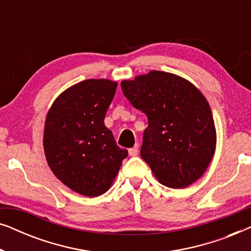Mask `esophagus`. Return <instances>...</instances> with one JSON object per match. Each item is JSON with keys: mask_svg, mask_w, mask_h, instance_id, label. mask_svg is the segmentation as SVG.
<instances>
[{"mask_svg": "<svg viewBox=\"0 0 251 251\" xmlns=\"http://www.w3.org/2000/svg\"><path fill=\"white\" fill-rule=\"evenodd\" d=\"M138 154V145H135L131 149H129V155L130 156H136Z\"/></svg>", "mask_w": 251, "mask_h": 251, "instance_id": "esophagus-1", "label": "esophagus"}]
</instances>
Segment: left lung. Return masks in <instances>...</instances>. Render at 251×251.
<instances>
[{"mask_svg":"<svg viewBox=\"0 0 251 251\" xmlns=\"http://www.w3.org/2000/svg\"><path fill=\"white\" fill-rule=\"evenodd\" d=\"M121 88L149 120L140 156L156 179L171 188L198 180L216 150L212 113L201 91L185 78L160 71L122 81Z\"/></svg>","mask_w":251,"mask_h":251,"instance_id":"8db88e82","label":"left lung"}]
</instances>
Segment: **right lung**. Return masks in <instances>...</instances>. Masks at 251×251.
Segmentation results:
<instances>
[{
    "instance_id": "obj_1",
    "label": "right lung",
    "mask_w": 251,
    "mask_h": 251,
    "mask_svg": "<svg viewBox=\"0 0 251 251\" xmlns=\"http://www.w3.org/2000/svg\"><path fill=\"white\" fill-rule=\"evenodd\" d=\"M116 87L105 78L82 81L58 96L47 114L48 164L61 183L84 197L108 191L128 155L104 123Z\"/></svg>"
}]
</instances>
